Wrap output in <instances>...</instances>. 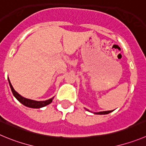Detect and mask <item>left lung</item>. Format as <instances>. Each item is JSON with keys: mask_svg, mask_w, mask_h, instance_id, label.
Returning <instances> with one entry per match:
<instances>
[{"mask_svg": "<svg viewBox=\"0 0 146 146\" xmlns=\"http://www.w3.org/2000/svg\"><path fill=\"white\" fill-rule=\"evenodd\" d=\"M111 112V111H99V112H96L94 113V114H109V113Z\"/></svg>", "mask_w": 146, "mask_h": 146, "instance_id": "obj_1", "label": "left lung"}]
</instances>
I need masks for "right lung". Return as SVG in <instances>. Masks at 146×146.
Segmentation results:
<instances>
[{
    "mask_svg": "<svg viewBox=\"0 0 146 146\" xmlns=\"http://www.w3.org/2000/svg\"><path fill=\"white\" fill-rule=\"evenodd\" d=\"M8 79H9V85H10L11 89V92L13 93V96L16 98L19 102H20L22 104L24 105L27 106V107H31V108H41V107H43L44 106L47 105V104H50L52 102L53 98H51V99H48V100L46 101H41V102H38V101H35V100H32V99H26V98L23 97L21 96V95L19 94L17 92L13 89V86H12L10 82V80L8 78Z\"/></svg>",
    "mask_w": 146,
    "mask_h": 146,
    "instance_id": "add662e5",
    "label": "right lung"
}]
</instances>
